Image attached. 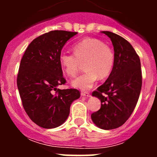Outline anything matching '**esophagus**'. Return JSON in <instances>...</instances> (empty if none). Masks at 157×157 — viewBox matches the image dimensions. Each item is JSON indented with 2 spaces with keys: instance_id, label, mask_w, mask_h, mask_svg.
I'll return each instance as SVG.
<instances>
[{
  "instance_id": "1",
  "label": "esophagus",
  "mask_w": 157,
  "mask_h": 157,
  "mask_svg": "<svg viewBox=\"0 0 157 157\" xmlns=\"http://www.w3.org/2000/svg\"><path fill=\"white\" fill-rule=\"evenodd\" d=\"M81 96L82 97H91V94L89 92H81Z\"/></svg>"
}]
</instances>
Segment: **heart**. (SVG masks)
I'll use <instances>...</instances> for the list:
<instances>
[{
  "label": "heart",
  "mask_w": 157,
  "mask_h": 157,
  "mask_svg": "<svg viewBox=\"0 0 157 157\" xmlns=\"http://www.w3.org/2000/svg\"><path fill=\"white\" fill-rule=\"evenodd\" d=\"M74 55L61 53L59 62L68 77L77 76L82 64L86 72L72 81L73 86L82 90L91 89L98 78L110 75L114 64V54L109 46L98 39L86 38L73 46Z\"/></svg>",
  "instance_id": "heart-1"
}]
</instances>
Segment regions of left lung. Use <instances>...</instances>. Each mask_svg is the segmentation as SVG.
I'll return each instance as SVG.
<instances>
[{
  "label": "left lung",
  "mask_w": 157,
  "mask_h": 157,
  "mask_svg": "<svg viewBox=\"0 0 157 157\" xmlns=\"http://www.w3.org/2000/svg\"><path fill=\"white\" fill-rule=\"evenodd\" d=\"M102 33L112 42L114 64L109 78L92 93L101 108L91 117L97 127L111 130L123 125L136 107L142 88L141 63L128 41L111 32Z\"/></svg>",
  "instance_id": "8db88e82"
}]
</instances>
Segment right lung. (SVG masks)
Wrapping results in <instances>:
<instances>
[{
    "label": "right lung",
    "mask_w": 157,
    "mask_h": 157,
    "mask_svg": "<svg viewBox=\"0 0 157 157\" xmlns=\"http://www.w3.org/2000/svg\"><path fill=\"white\" fill-rule=\"evenodd\" d=\"M77 34L55 30L39 36L29 45L21 60L17 85L23 109L32 122L44 128L62 125L71 104L80 97L77 89H57L66 82L59 62L61 50Z\"/></svg>",
    "instance_id": "obj_1"
}]
</instances>
